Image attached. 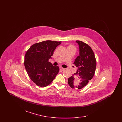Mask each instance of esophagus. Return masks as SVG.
Wrapping results in <instances>:
<instances>
[{
  "instance_id": "1",
  "label": "esophagus",
  "mask_w": 122,
  "mask_h": 122,
  "mask_svg": "<svg viewBox=\"0 0 122 122\" xmlns=\"http://www.w3.org/2000/svg\"><path fill=\"white\" fill-rule=\"evenodd\" d=\"M59 69H60V70L61 71H64V70H65L64 68H62V67H60V68H59Z\"/></svg>"
}]
</instances>
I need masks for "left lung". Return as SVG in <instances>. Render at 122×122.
Segmentation results:
<instances>
[{
	"label": "left lung",
	"instance_id": "1",
	"mask_svg": "<svg viewBox=\"0 0 122 122\" xmlns=\"http://www.w3.org/2000/svg\"><path fill=\"white\" fill-rule=\"evenodd\" d=\"M79 46V55L74 64L78 69L68 79L71 88L81 89L85 86L95 74L96 60L93 50L88 44L81 41H76Z\"/></svg>",
	"mask_w": 122,
	"mask_h": 122
}]
</instances>
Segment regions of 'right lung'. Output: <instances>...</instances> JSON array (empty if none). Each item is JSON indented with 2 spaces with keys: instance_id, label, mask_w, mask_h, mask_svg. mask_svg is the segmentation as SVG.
<instances>
[{
  "instance_id": "right-lung-1",
  "label": "right lung",
  "mask_w": 122,
  "mask_h": 122,
  "mask_svg": "<svg viewBox=\"0 0 122 122\" xmlns=\"http://www.w3.org/2000/svg\"><path fill=\"white\" fill-rule=\"evenodd\" d=\"M61 41L46 40L33 44L25 56L24 65L29 77L40 87L52 83L58 75L59 68L48 62L53 52Z\"/></svg>"
}]
</instances>
